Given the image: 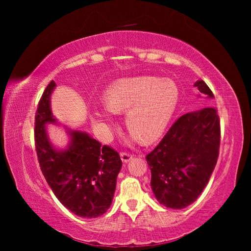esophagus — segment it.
<instances>
[{
    "instance_id": "obj_1",
    "label": "esophagus",
    "mask_w": 251,
    "mask_h": 251,
    "mask_svg": "<svg viewBox=\"0 0 251 251\" xmlns=\"http://www.w3.org/2000/svg\"><path fill=\"white\" fill-rule=\"evenodd\" d=\"M120 158H121V160H123V162L127 163V162H130V160H132L133 156L127 154V153H120Z\"/></svg>"
}]
</instances>
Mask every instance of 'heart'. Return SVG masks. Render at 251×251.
I'll use <instances>...</instances> for the list:
<instances>
[{
    "label": "heart",
    "mask_w": 251,
    "mask_h": 251,
    "mask_svg": "<svg viewBox=\"0 0 251 251\" xmlns=\"http://www.w3.org/2000/svg\"><path fill=\"white\" fill-rule=\"evenodd\" d=\"M179 88L170 78L154 76L120 78L105 90L104 105L91 112L90 118L103 139L114 126V113L126 111L125 124L130 140L151 142L168 126L179 100Z\"/></svg>",
    "instance_id": "1"
}]
</instances>
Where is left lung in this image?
I'll use <instances>...</instances> for the list:
<instances>
[{
  "instance_id": "obj_1",
  "label": "left lung",
  "mask_w": 251,
  "mask_h": 251,
  "mask_svg": "<svg viewBox=\"0 0 251 251\" xmlns=\"http://www.w3.org/2000/svg\"><path fill=\"white\" fill-rule=\"evenodd\" d=\"M194 86L207 98H214L203 80ZM220 133L217 110L210 107L186 113L172 126L146 157L151 191L159 203L182 209L198 199L215 170Z\"/></svg>"
}]
</instances>
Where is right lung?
Wrapping results in <instances>:
<instances>
[{"instance_id": "obj_1", "label": "right lung", "mask_w": 251, "mask_h": 251, "mask_svg": "<svg viewBox=\"0 0 251 251\" xmlns=\"http://www.w3.org/2000/svg\"><path fill=\"white\" fill-rule=\"evenodd\" d=\"M52 80L41 98L35 116V148L42 173L52 192L65 207L82 218H97L111 206L123 162L117 151L101 146L80 130L65 128L68 143L58 149L48 134L49 124L60 125L53 116Z\"/></svg>"}]
</instances>
